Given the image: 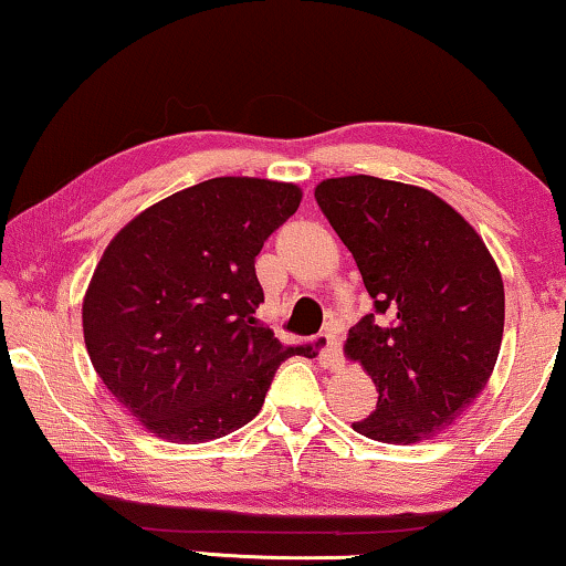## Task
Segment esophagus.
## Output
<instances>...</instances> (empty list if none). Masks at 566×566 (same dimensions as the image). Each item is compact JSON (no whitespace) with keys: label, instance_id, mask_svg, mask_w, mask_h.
Here are the masks:
<instances>
[{"label":"esophagus","instance_id":"34e87169","mask_svg":"<svg viewBox=\"0 0 566 566\" xmlns=\"http://www.w3.org/2000/svg\"><path fill=\"white\" fill-rule=\"evenodd\" d=\"M319 345H322L324 366H327V368L343 366V350H339V337L335 335V332H322Z\"/></svg>","mask_w":566,"mask_h":566}]
</instances>
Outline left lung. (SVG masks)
<instances>
[{
    "mask_svg": "<svg viewBox=\"0 0 566 566\" xmlns=\"http://www.w3.org/2000/svg\"><path fill=\"white\" fill-rule=\"evenodd\" d=\"M314 198L376 308L345 343L378 391L353 430L394 446L438 436L482 394L500 355L505 289L490 250L459 211L415 185L332 177Z\"/></svg>",
    "mask_w": 566,
    "mask_h": 566,
    "instance_id": "obj_1",
    "label": "left lung"
}]
</instances>
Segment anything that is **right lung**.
<instances>
[{
  "label": "right lung",
  "instance_id": "add662e5",
  "mask_svg": "<svg viewBox=\"0 0 566 566\" xmlns=\"http://www.w3.org/2000/svg\"><path fill=\"white\" fill-rule=\"evenodd\" d=\"M301 188L213 177L126 223L82 304L84 345L115 399L169 443L229 436L260 412L285 347L258 306L265 239L296 213Z\"/></svg>",
  "mask_w": 566,
  "mask_h": 566
}]
</instances>
